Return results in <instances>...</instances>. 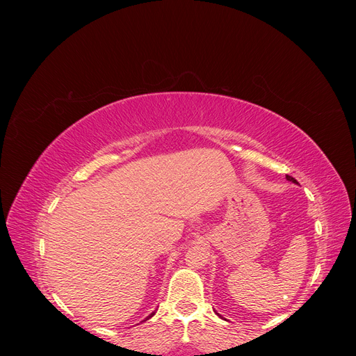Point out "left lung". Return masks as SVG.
Returning <instances> with one entry per match:
<instances>
[{"instance_id": "1", "label": "left lung", "mask_w": 356, "mask_h": 356, "mask_svg": "<svg viewBox=\"0 0 356 356\" xmlns=\"http://www.w3.org/2000/svg\"><path fill=\"white\" fill-rule=\"evenodd\" d=\"M286 179H288V181H291V182H294V184H298V182H297V179H294L293 177H289V175H286Z\"/></svg>"}]
</instances>
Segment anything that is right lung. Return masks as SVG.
<instances>
[{
    "label": "right lung",
    "mask_w": 356,
    "mask_h": 356,
    "mask_svg": "<svg viewBox=\"0 0 356 356\" xmlns=\"http://www.w3.org/2000/svg\"><path fill=\"white\" fill-rule=\"evenodd\" d=\"M154 314H156V312H153V314H149V315H148V316H147V318H145L144 321H148L149 318H152V316H154ZM144 321H143V322H144Z\"/></svg>",
    "instance_id": "add662e5"
}]
</instances>
